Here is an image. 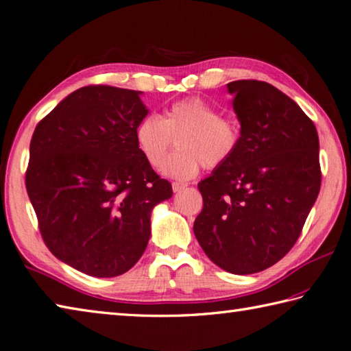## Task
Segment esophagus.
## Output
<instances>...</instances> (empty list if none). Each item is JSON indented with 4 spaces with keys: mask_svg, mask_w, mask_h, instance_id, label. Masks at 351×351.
<instances>
[{
    "mask_svg": "<svg viewBox=\"0 0 351 351\" xmlns=\"http://www.w3.org/2000/svg\"><path fill=\"white\" fill-rule=\"evenodd\" d=\"M171 189H173L175 193H180L184 189H187V182H173L171 184Z\"/></svg>",
    "mask_w": 351,
    "mask_h": 351,
    "instance_id": "34e87169",
    "label": "esophagus"
}]
</instances>
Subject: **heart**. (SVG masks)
Instances as JSON below:
<instances>
[{
  "label": "heart",
  "instance_id": "b5f03b06",
  "mask_svg": "<svg viewBox=\"0 0 351 351\" xmlns=\"http://www.w3.org/2000/svg\"><path fill=\"white\" fill-rule=\"evenodd\" d=\"M176 137L178 152L162 165V173L175 180H192L201 164L221 167L241 141L238 127L199 98L176 101L162 118L147 114L135 127L136 147L154 169L161 167Z\"/></svg>",
  "mask_w": 351,
  "mask_h": 351
}]
</instances>
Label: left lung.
<instances>
[{"label": "left lung", "mask_w": 351, "mask_h": 351, "mask_svg": "<svg viewBox=\"0 0 351 351\" xmlns=\"http://www.w3.org/2000/svg\"><path fill=\"white\" fill-rule=\"evenodd\" d=\"M241 123L234 155L197 184L193 232L207 256L234 275L263 271L295 245L319 195V138L295 101L256 80L228 82Z\"/></svg>", "instance_id": "left-lung-1"}]
</instances>
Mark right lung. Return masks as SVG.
I'll return each mask as SVG.
<instances>
[{
	"mask_svg": "<svg viewBox=\"0 0 351 351\" xmlns=\"http://www.w3.org/2000/svg\"><path fill=\"white\" fill-rule=\"evenodd\" d=\"M141 92L81 87L38 123L25 189L46 245L88 276L130 270L147 247L150 215L173 195L139 154Z\"/></svg>",
	"mask_w": 351,
	"mask_h": 351,
	"instance_id": "obj_1",
	"label": "right lung"
}]
</instances>
